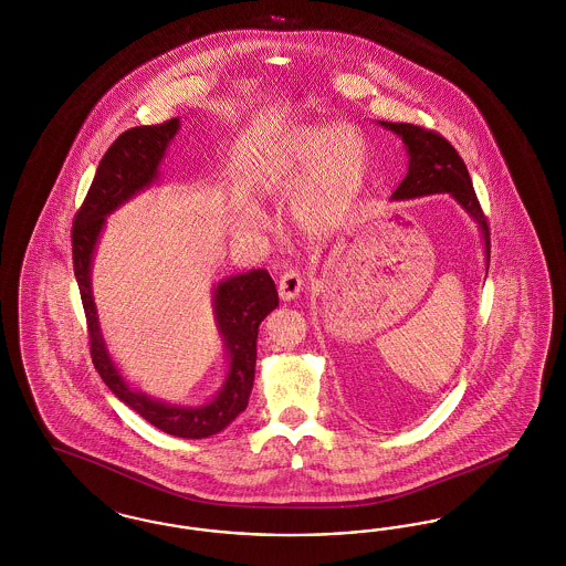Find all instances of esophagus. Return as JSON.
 Segmentation results:
<instances>
[{
  "label": "esophagus",
  "mask_w": 566,
  "mask_h": 566,
  "mask_svg": "<svg viewBox=\"0 0 566 566\" xmlns=\"http://www.w3.org/2000/svg\"><path fill=\"white\" fill-rule=\"evenodd\" d=\"M301 273L296 270L282 271L280 282H277V293L282 301H293L301 293Z\"/></svg>",
  "instance_id": "1"
}]
</instances>
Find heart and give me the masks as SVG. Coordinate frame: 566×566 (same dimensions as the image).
<instances>
[{
	"label": "heart",
	"instance_id": "obj_1",
	"mask_svg": "<svg viewBox=\"0 0 566 566\" xmlns=\"http://www.w3.org/2000/svg\"><path fill=\"white\" fill-rule=\"evenodd\" d=\"M367 169V148L352 127L303 125L273 148L259 176V189L286 195L310 180L295 201L301 227L321 231L331 227L360 189ZM259 218V210L248 206Z\"/></svg>",
	"mask_w": 566,
	"mask_h": 566
}]
</instances>
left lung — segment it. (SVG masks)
<instances>
[{"label": "left lung", "instance_id": "obj_1", "mask_svg": "<svg viewBox=\"0 0 566 566\" xmlns=\"http://www.w3.org/2000/svg\"><path fill=\"white\" fill-rule=\"evenodd\" d=\"M384 129L399 135L403 139L405 150L409 157V167L403 182L392 192L395 201L424 197L434 192H450L460 208L471 216L484 240L485 270L490 263V231L484 212L475 197L467 165L460 159L457 148L443 135L429 132L409 123H386L377 120Z\"/></svg>", "mask_w": 566, "mask_h": 566}]
</instances>
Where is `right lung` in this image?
I'll use <instances>...</instances> for the list:
<instances>
[{
	"mask_svg": "<svg viewBox=\"0 0 566 566\" xmlns=\"http://www.w3.org/2000/svg\"><path fill=\"white\" fill-rule=\"evenodd\" d=\"M178 129L180 118H171L163 125L134 127L116 137L99 163L93 185L74 218L72 252L88 324L91 358L97 374L123 403L129 405L135 413L159 431L185 439H203L227 429L248 405L254 384L259 326L280 301L270 273L250 270L216 284L212 296L214 321L229 356V371L216 397L203 405L165 403L129 386L109 356L91 286L93 254L104 231L106 216L159 180V165Z\"/></svg>",
	"mask_w": 566,
	"mask_h": 566,
	"instance_id": "1",
	"label": "right lung"
}]
</instances>
